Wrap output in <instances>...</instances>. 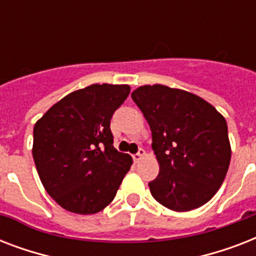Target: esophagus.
I'll return each mask as SVG.
<instances>
[{"instance_id": "34e87169", "label": "esophagus", "mask_w": 256, "mask_h": 256, "mask_svg": "<svg viewBox=\"0 0 256 256\" xmlns=\"http://www.w3.org/2000/svg\"><path fill=\"white\" fill-rule=\"evenodd\" d=\"M144 156H146V152H144V148H140V152H136V154H134V156H132V160H136V162H140V160H144Z\"/></svg>"}]
</instances>
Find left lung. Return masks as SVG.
Listing matches in <instances>:
<instances>
[{
	"mask_svg": "<svg viewBox=\"0 0 256 256\" xmlns=\"http://www.w3.org/2000/svg\"><path fill=\"white\" fill-rule=\"evenodd\" d=\"M152 134L160 174L148 183L156 202L172 211L203 206L222 186L231 160L224 116L192 92L144 85L132 92Z\"/></svg>",
	"mask_w": 256,
	"mask_h": 256,
	"instance_id": "obj_1",
	"label": "left lung"
}]
</instances>
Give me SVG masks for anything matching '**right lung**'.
Masks as SVG:
<instances>
[{
    "label": "right lung",
    "mask_w": 256,
    "mask_h": 256,
    "mask_svg": "<svg viewBox=\"0 0 256 256\" xmlns=\"http://www.w3.org/2000/svg\"><path fill=\"white\" fill-rule=\"evenodd\" d=\"M128 92V85L94 84L64 96L34 124V164L62 208L96 214L116 196L132 158L112 146L110 120Z\"/></svg>",
    "instance_id": "right-lung-1"
}]
</instances>
